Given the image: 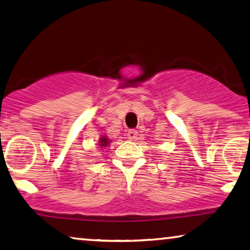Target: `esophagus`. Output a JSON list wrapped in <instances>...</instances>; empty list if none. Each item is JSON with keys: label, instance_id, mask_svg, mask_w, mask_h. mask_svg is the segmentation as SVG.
<instances>
[{"label": "esophagus", "instance_id": "esophagus-1", "mask_svg": "<svg viewBox=\"0 0 250 250\" xmlns=\"http://www.w3.org/2000/svg\"><path fill=\"white\" fill-rule=\"evenodd\" d=\"M126 137H128L129 140H136L138 137V131L137 130H129L128 133H126Z\"/></svg>", "mask_w": 250, "mask_h": 250}]
</instances>
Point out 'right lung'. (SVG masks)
Masks as SVG:
<instances>
[{
    "label": "right lung",
    "mask_w": 250,
    "mask_h": 250,
    "mask_svg": "<svg viewBox=\"0 0 250 250\" xmlns=\"http://www.w3.org/2000/svg\"><path fill=\"white\" fill-rule=\"evenodd\" d=\"M110 144H111V140L109 139V138L104 136V134H102V136L99 138L97 146H98V148H100V149H105V148H108Z\"/></svg>",
    "instance_id": "add662e5"
}]
</instances>
